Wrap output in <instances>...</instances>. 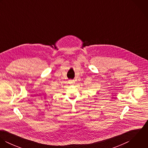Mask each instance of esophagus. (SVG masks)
Instances as JSON below:
<instances>
[{"label":"esophagus","instance_id":"esophagus-1","mask_svg":"<svg viewBox=\"0 0 148 148\" xmlns=\"http://www.w3.org/2000/svg\"><path fill=\"white\" fill-rule=\"evenodd\" d=\"M69 83L70 84H74L75 83V80H69Z\"/></svg>","mask_w":148,"mask_h":148}]
</instances>
